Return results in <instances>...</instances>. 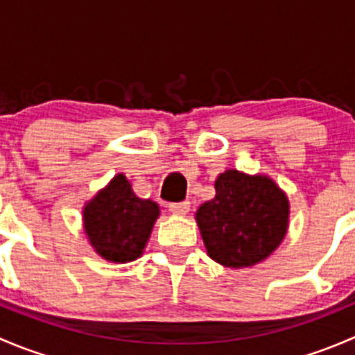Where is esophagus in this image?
Masks as SVG:
<instances>
[{
    "label": "esophagus",
    "mask_w": 355,
    "mask_h": 355,
    "mask_svg": "<svg viewBox=\"0 0 355 355\" xmlns=\"http://www.w3.org/2000/svg\"><path fill=\"white\" fill-rule=\"evenodd\" d=\"M168 209H170L173 214H177V216H185V214L191 211V202H187V200H185V202L170 204V206H168Z\"/></svg>",
    "instance_id": "34e87169"
}]
</instances>
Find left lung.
Listing matches in <instances>:
<instances>
[{
    "label": "left lung",
    "mask_w": 355,
    "mask_h": 355,
    "mask_svg": "<svg viewBox=\"0 0 355 355\" xmlns=\"http://www.w3.org/2000/svg\"><path fill=\"white\" fill-rule=\"evenodd\" d=\"M216 196L196 211L207 256L225 268H250L270 257L288 230L287 194L268 175L235 168L214 180Z\"/></svg>",
    "instance_id": "8db88e82"
}]
</instances>
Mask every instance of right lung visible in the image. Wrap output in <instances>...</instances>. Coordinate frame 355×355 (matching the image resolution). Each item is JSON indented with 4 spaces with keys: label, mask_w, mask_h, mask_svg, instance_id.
I'll use <instances>...</instances> for the list:
<instances>
[{
    "label": "right lung",
    "mask_w": 355,
    "mask_h": 355,
    "mask_svg": "<svg viewBox=\"0 0 355 355\" xmlns=\"http://www.w3.org/2000/svg\"><path fill=\"white\" fill-rule=\"evenodd\" d=\"M157 218L159 206L137 198L123 173L114 175L82 207L89 244L110 263H130L141 257Z\"/></svg>",
    "instance_id": "1"
}]
</instances>
